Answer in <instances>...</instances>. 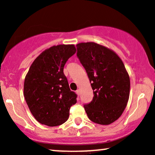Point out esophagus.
Masks as SVG:
<instances>
[{
    "instance_id": "1",
    "label": "esophagus",
    "mask_w": 155,
    "mask_h": 155,
    "mask_svg": "<svg viewBox=\"0 0 155 155\" xmlns=\"http://www.w3.org/2000/svg\"><path fill=\"white\" fill-rule=\"evenodd\" d=\"M76 94H77V95H80V90H76Z\"/></svg>"
}]
</instances>
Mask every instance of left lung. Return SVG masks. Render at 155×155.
I'll list each match as a JSON object with an SVG mask.
<instances>
[{"label": "left lung", "instance_id": "1", "mask_svg": "<svg viewBox=\"0 0 155 155\" xmlns=\"http://www.w3.org/2000/svg\"><path fill=\"white\" fill-rule=\"evenodd\" d=\"M76 47L93 90L91 103L84 106L88 118L103 125L113 123L122 114L129 99L130 81L123 62L113 50L95 42Z\"/></svg>", "mask_w": 155, "mask_h": 155}]
</instances>
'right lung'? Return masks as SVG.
I'll list each match as a JSON object with an SVG mask.
<instances>
[{
  "label": "right lung",
  "mask_w": 155,
  "mask_h": 155,
  "mask_svg": "<svg viewBox=\"0 0 155 155\" xmlns=\"http://www.w3.org/2000/svg\"><path fill=\"white\" fill-rule=\"evenodd\" d=\"M74 44H60L45 49L35 58L26 74L24 96L35 119L49 127L68 120L77 95L71 91L63 68L76 53Z\"/></svg>",
  "instance_id": "1"
}]
</instances>
